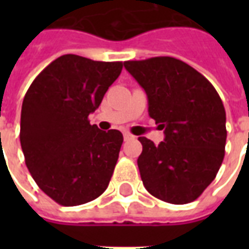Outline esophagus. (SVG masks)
<instances>
[{
    "mask_svg": "<svg viewBox=\"0 0 249 249\" xmlns=\"http://www.w3.org/2000/svg\"><path fill=\"white\" fill-rule=\"evenodd\" d=\"M124 139L125 140H133L135 139V136L129 133V132H124Z\"/></svg>",
    "mask_w": 249,
    "mask_h": 249,
    "instance_id": "1",
    "label": "esophagus"
}]
</instances>
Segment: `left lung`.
Masks as SVG:
<instances>
[{
  "label": "left lung",
  "instance_id": "left-lung-1",
  "mask_svg": "<svg viewBox=\"0 0 249 249\" xmlns=\"http://www.w3.org/2000/svg\"><path fill=\"white\" fill-rule=\"evenodd\" d=\"M148 96V112L164 129L159 145L139 137L137 159L146 191L171 204L196 200L213 181L225 153V109L213 85L173 57L125 61Z\"/></svg>",
  "mask_w": 249,
  "mask_h": 249
}]
</instances>
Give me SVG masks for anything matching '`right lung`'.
<instances>
[{
    "label": "right lung",
    "mask_w": 249,
    "mask_h": 249,
    "mask_svg": "<svg viewBox=\"0 0 249 249\" xmlns=\"http://www.w3.org/2000/svg\"><path fill=\"white\" fill-rule=\"evenodd\" d=\"M123 71V62L64 54L28 89L21 109L19 140L37 185L56 203L81 205L108 188L123 133L104 132L88 116Z\"/></svg>",
    "instance_id": "right-lung-1"
}]
</instances>
